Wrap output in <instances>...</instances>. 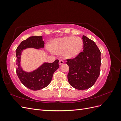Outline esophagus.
Segmentation results:
<instances>
[{"label":"esophagus","instance_id":"esophagus-1","mask_svg":"<svg viewBox=\"0 0 121 121\" xmlns=\"http://www.w3.org/2000/svg\"><path fill=\"white\" fill-rule=\"evenodd\" d=\"M64 63V61L63 60H60V61H59V65H60L63 64Z\"/></svg>","mask_w":121,"mask_h":121}]
</instances>
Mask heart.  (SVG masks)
Returning a JSON list of instances; mask_svg holds the SVG:
<instances>
[{"instance_id": "heart-1", "label": "heart", "mask_w": 121, "mask_h": 121, "mask_svg": "<svg viewBox=\"0 0 121 121\" xmlns=\"http://www.w3.org/2000/svg\"><path fill=\"white\" fill-rule=\"evenodd\" d=\"M83 47V40L74 36L55 39L52 43V50L53 53L60 54L64 52L65 57L68 58H73L78 56Z\"/></svg>"}]
</instances>
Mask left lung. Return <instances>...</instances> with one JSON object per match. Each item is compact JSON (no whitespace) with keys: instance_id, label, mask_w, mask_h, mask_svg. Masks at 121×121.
<instances>
[{"instance_id":"left-lung-1","label":"left lung","mask_w":121,"mask_h":121,"mask_svg":"<svg viewBox=\"0 0 121 121\" xmlns=\"http://www.w3.org/2000/svg\"><path fill=\"white\" fill-rule=\"evenodd\" d=\"M83 51L75 58L67 60L69 72L68 81L71 86L78 90L92 87L100 74L101 52L92 40L83 35Z\"/></svg>"}]
</instances>
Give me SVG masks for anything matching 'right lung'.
Instances as JSON below:
<instances>
[{
    "mask_svg": "<svg viewBox=\"0 0 121 121\" xmlns=\"http://www.w3.org/2000/svg\"><path fill=\"white\" fill-rule=\"evenodd\" d=\"M44 47L42 36H31L22 41L16 50L17 75L23 85L32 90H39L48 86L52 81L53 73L59 68L56 60L52 63L44 62L40 66L31 72L24 71L21 66V55L23 51L29 48L41 49Z\"/></svg>",
    "mask_w": 121,
    "mask_h": 121,
    "instance_id": "1",
    "label": "right lung"
}]
</instances>
